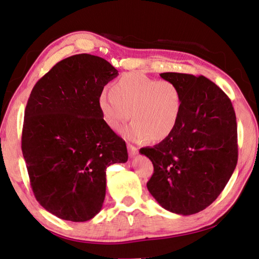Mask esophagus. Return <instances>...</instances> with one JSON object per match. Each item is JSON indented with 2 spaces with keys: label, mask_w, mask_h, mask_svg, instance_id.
<instances>
[{
  "label": "esophagus",
  "mask_w": 259,
  "mask_h": 259,
  "mask_svg": "<svg viewBox=\"0 0 259 259\" xmlns=\"http://www.w3.org/2000/svg\"><path fill=\"white\" fill-rule=\"evenodd\" d=\"M127 149H128V153L131 157H135L138 154V150L136 147L132 146V145H127Z\"/></svg>",
  "instance_id": "34e87169"
}]
</instances>
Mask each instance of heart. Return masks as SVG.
<instances>
[{
    "label": "heart",
    "instance_id": "b5f03b06",
    "mask_svg": "<svg viewBox=\"0 0 259 259\" xmlns=\"http://www.w3.org/2000/svg\"><path fill=\"white\" fill-rule=\"evenodd\" d=\"M99 109L104 123L119 132L131 118L124 137L133 143L161 142L171 135L182 110V94L169 80H155L138 72L123 74L111 85V92H101Z\"/></svg>",
    "mask_w": 259,
    "mask_h": 259
}]
</instances>
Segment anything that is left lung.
I'll use <instances>...</instances> for the list:
<instances>
[{
    "label": "left lung",
    "mask_w": 259,
    "mask_h": 259,
    "mask_svg": "<svg viewBox=\"0 0 259 259\" xmlns=\"http://www.w3.org/2000/svg\"><path fill=\"white\" fill-rule=\"evenodd\" d=\"M178 85L182 110L175 131L154 147L140 150L151 160L147 189L163 209L191 215L209 206L237 163V126L231 100L207 78L165 72Z\"/></svg>",
    "instance_id": "obj_1"
}]
</instances>
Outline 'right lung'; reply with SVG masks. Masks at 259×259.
Wrapping results in <instances>:
<instances>
[{
    "label": "right lung",
    "mask_w": 259,
    "mask_h": 259,
    "mask_svg": "<svg viewBox=\"0 0 259 259\" xmlns=\"http://www.w3.org/2000/svg\"><path fill=\"white\" fill-rule=\"evenodd\" d=\"M118 71L89 54L59 61L38 80L25 109L22 151L40 205L85 222L102 209L106 172L128 159L126 144L103 121L98 100Z\"/></svg>",
    "instance_id": "add662e5"
}]
</instances>
